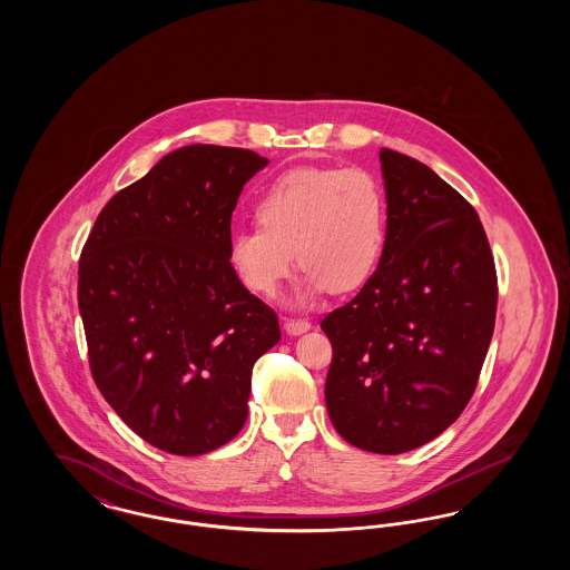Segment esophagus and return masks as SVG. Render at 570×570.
<instances>
[{
	"mask_svg": "<svg viewBox=\"0 0 570 570\" xmlns=\"http://www.w3.org/2000/svg\"><path fill=\"white\" fill-rule=\"evenodd\" d=\"M284 328H286V333L288 335H301V333H305V331H309L312 325L307 323V321H295V318H286L284 321Z\"/></svg>",
	"mask_w": 570,
	"mask_h": 570,
	"instance_id": "34e87169",
	"label": "esophagus"
}]
</instances>
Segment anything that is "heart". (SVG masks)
<instances>
[{
  "label": "heart",
  "instance_id": "1",
  "mask_svg": "<svg viewBox=\"0 0 570 570\" xmlns=\"http://www.w3.org/2000/svg\"><path fill=\"white\" fill-rule=\"evenodd\" d=\"M258 228L233 235L230 267L245 288L277 297L293 272L305 269L303 297L346 295L379 269L386 245V198L363 168H295L254 203Z\"/></svg>",
  "mask_w": 570,
  "mask_h": 570
}]
</instances>
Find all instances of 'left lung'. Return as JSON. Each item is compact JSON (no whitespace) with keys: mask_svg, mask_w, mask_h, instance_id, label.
I'll return each mask as SVG.
<instances>
[{"mask_svg":"<svg viewBox=\"0 0 570 570\" xmlns=\"http://www.w3.org/2000/svg\"><path fill=\"white\" fill-rule=\"evenodd\" d=\"M386 245L361 293L321 323L328 419L356 449H419L468 406L495 325L498 279L474 207L425 164L380 151Z\"/></svg>","mask_w":570,"mask_h":570,"instance_id":"8db88e82","label":"left lung"}]
</instances>
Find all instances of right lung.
<instances>
[{"label":"right lung","mask_w":570,"mask_h":570,"mask_svg":"<svg viewBox=\"0 0 570 570\" xmlns=\"http://www.w3.org/2000/svg\"><path fill=\"white\" fill-rule=\"evenodd\" d=\"M267 158L188 145L117 191L79 263L94 380L145 442L173 455L216 451L242 432L252 367L279 342L269 305L228 261L230 217Z\"/></svg>","instance_id":"obj_1"}]
</instances>
